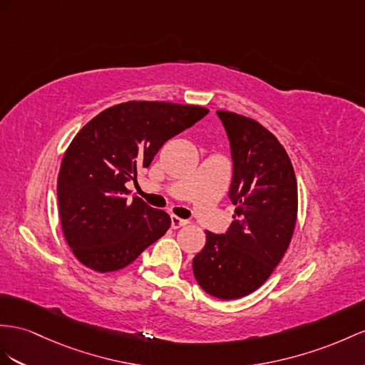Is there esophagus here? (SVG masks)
Returning <instances> with one entry per match:
<instances>
[{"mask_svg": "<svg viewBox=\"0 0 365 365\" xmlns=\"http://www.w3.org/2000/svg\"><path fill=\"white\" fill-rule=\"evenodd\" d=\"M185 225H188V220L180 219V217H177V216H171V227H173L174 230L182 228V227H185Z\"/></svg>", "mask_w": 365, "mask_h": 365, "instance_id": "34e87169", "label": "esophagus"}]
</instances>
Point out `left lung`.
Instances as JSON below:
<instances>
[{
	"label": "left lung",
	"mask_w": 365,
	"mask_h": 365,
	"mask_svg": "<svg viewBox=\"0 0 365 365\" xmlns=\"http://www.w3.org/2000/svg\"><path fill=\"white\" fill-rule=\"evenodd\" d=\"M217 115L230 140L235 220L225 235L207 231L192 272L208 294L230 301L253 293L282 260L296 225L297 183L287 151L268 129L235 112Z\"/></svg>",
	"instance_id": "8db88e82"
}]
</instances>
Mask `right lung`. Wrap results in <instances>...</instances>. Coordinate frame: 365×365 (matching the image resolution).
Segmentation results:
<instances>
[{
  "instance_id": "obj_1",
  "label": "right lung",
  "mask_w": 365,
  "mask_h": 365,
  "mask_svg": "<svg viewBox=\"0 0 365 365\" xmlns=\"http://www.w3.org/2000/svg\"><path fill=\"white\" fill-rule=\"evenodd\" d=\"M208 112L166 101H128L81 128L64 153L57 195L64 239L83 265L117 272L165 235L171 217L140 197L128 199L126 183L135 180L138 168L151 165L165 142Z\"/></svg>"
}]
</instances>
